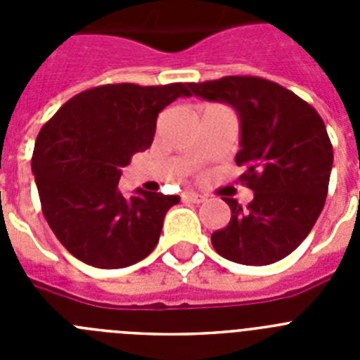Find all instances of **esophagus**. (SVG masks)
Listing matches in <instances>:
<instances>
[{
	"label": "esophagus",
	"mask_w": 360,
	"mask_h": 360,
	"mask_svg": "<svg viewBox=\"0 0 360 360\" xmlns=\"http://www.w3.org/2000/svg\"><path fill=\"white\" fill-rule=\"evenodd\" d=\"M182 200L191 203H203L205 202V196L198 195V193H193V191H186V193H182Z\"/></svg>",
	"instance_id": "obj_1"
}]
</instances>
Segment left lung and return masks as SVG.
Returning <instances> with one entry per match:
<instances>
[{
	"label": "left lung",
	"instance_id": "obj_1",
	"mask_svg": "<svg viewBox=\"0 0 360 360\" xmlns=\"http://www.w3.org/2000/svg\"><path fill=\"white\" fill-rule=\"evenodd\" d=\"M191 91L236 110L241 149L240 182L254 200L231 207L227 227L212 232L216 252L241 265H270L295 250L324 207L333 164L323 119L281 84L250 75L191 82Z\"/></svg>",
	"mask_w": 360,
	"mask_h": 360
}]
</instances>
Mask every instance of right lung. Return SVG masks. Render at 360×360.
<instances>
[{
    "instance_id": "add662e5",
    "label": "right lung",
    "mask_w": 360,
    "mask_h": 360,
    "mask_svg": "<svg viewBox=\"0 0 360 360\" xmlns=\"http://www.w3.org/2000/svg\"><path fill=\"white\" fill-rule=\"evenodd\" d=\"M191 82L104 84L72 97L37 135L32 155L41 209L63 247L97 269H124L157 247L180 196L119 191L122 167L151 146L157 117Z\"/></svg>"
}]
</instances>
